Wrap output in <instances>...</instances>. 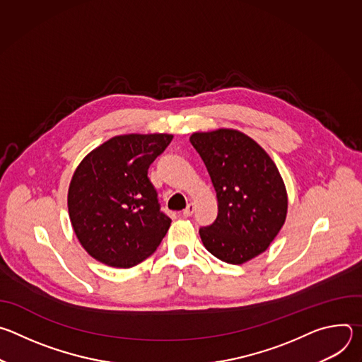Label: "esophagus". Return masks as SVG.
<instances>
[{
    "instance_id": "1",
    "label": "esophagus",
    "mask_w": 362,
    "mask_h": 362,
    "mask_svg": "<svg viewBox=\"0 0 362 362\" xmlns=\"http://www.w3.org/2000/svg\"><path fill=\"white\" fill-rule=\"evenodd\" d=\"M193 212H194V203H187L186 209L183 211V216L189 218V216H192V215H193Z\"/></svg>"
}]
</instances>
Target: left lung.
Listing matches in <instances>:
<instances>
[{
    "label": "left lung",
    "mask_w": 362,
    "mask_h": 362,
    "mask_svg": "<svg viewBox=\"0 0 362 362\" xmlns=\"http://www.w3.org/2000/svg\"><path fill=\"white\" fill-rule=\"evenodd\" d=\"M190 143L209 172L218 218L199 233L218 259L240 265L265 252L286 219L288 194L269 154L233 129L193 133Z\"/></svg>",
    "instance_id": "1"
}]
</instances>
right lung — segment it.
I'll return each mask as SVG.
<instances>
[{"label":"right lung","mask_w":362,"mask_h":362,"mask_svg":"<svg viewBox=\"0 0 362 362\" xmlns=\"http://www.w3.org/2000/svg\"><path fill=\"white\" fill-rule=\"evenodd\" d=\"M172 134H123L91 150L77 166L67 204L74 233L95 261L132 268L158 249L172 219L160 211L148 166Z\"/></svg>","instance_id":"1"}]
</instances>
